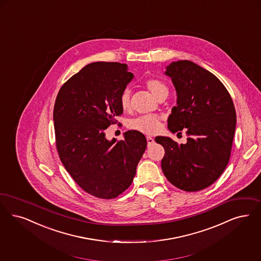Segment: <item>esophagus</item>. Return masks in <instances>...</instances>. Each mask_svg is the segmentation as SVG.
Here are the masks:
<instances>
[{
    "label": "esophagus",
    "mask_w": 261,
    "mask_h": 261,
    "mask_svg": "<svg viewBox=\"0 0 261 261\" xmlns=\"http://www.w3.org/2000/svg\"><path fill=\"white\" fill-rule=\"evenodd\" d=\"M146 141H147V146H151L154 143V140L151 137H149V136L146 137Z\"/></svg>",
    "instance_id": "34e87169"
}]
</instances>
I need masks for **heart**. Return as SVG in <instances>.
<instances>
[{"instance_id":"heart-1","label":"heart","mask_w":261,"mask_h":261,"mask_svg":"<svg viewBox=\"0 0 261 261\" xmlns=\"http://www.w3.org/2000/svg\"><path fill=\"white\" fill-rule=\"evenodd\" d=\"M146 88L156 98L158 95L168 92V87L161 81L151 79L146 82ZM119 104L122 110L130 109V91L125 89L119 97ZM130 128L145 134H154L160 128V117L154 115H141L130 121Z\"/></svg>"}]
</instances>
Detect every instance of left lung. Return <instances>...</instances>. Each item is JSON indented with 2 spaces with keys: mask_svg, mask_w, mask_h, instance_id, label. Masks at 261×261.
<instances>
[{
  "mask_svg": "<svg viewBox=\"0 0 261 261\" xmlns=\"http://www.w3.org/2000/svg\"><path fill=\"white\" fill-rule=\"evenodd\" d=\"M165 74L172 79L177 96L168 128L172 133L186 129L188 138L185 145L168 137L155 138L165 149L161 168L177 188L202 190L213 185L228 164L236 127L234 104L219 79L195 63H171Z\"/></svg>",
  "mask_w": 261,
  "mask_h": 261,
  "instance_id": "1",
  "label": "left lung"
}]
</instances>
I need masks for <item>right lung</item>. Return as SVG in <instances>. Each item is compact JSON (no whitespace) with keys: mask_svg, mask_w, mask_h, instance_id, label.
<instances>
[{"mask_svg":"<svg viewBox=\"0 0 261 261\" xmlns=\"http://www.w3.org/2000/svg\"><path fill=\"white\" fill-rule=\"evenodd\" d=\"M134 74L126 64L94 62L60 88L53 110L60 160L85 192L113 199L129 188L146 150V137L136 130L124 140H107L105 131L122 115L119 97Z\"/></svg>","mask_w":261,"mask_h":261,"instance_id":"add662e5","label":"right lung"}]
</instances>
